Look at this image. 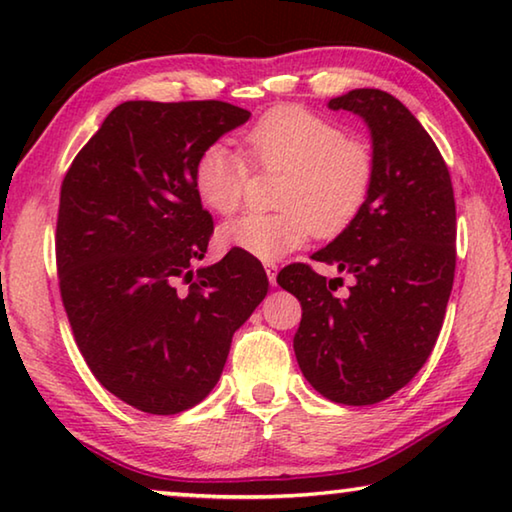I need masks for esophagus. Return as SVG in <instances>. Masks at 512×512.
<instances>
[{
    "mask_svg": "<svg viewBox=\"0 0 512 512\" xmlns=\"http://www.w3.org/2000/svg\"><path fill=\"white\" fill-rule=\"evenodd\" d=\"M264 271H266L268 282H271L273 287H275V284H277V264L275 262H266L264 264Z\"/></svg>",
    "mask_w": 512,
    "mask_h": 512,
    "instance_id": "esophagus-1",
    "label": "esophagus"
}]
</instances>
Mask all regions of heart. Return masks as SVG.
Here are the masks:
<instances>
[{
  "label": "heart",
  "mask_w": 512,
  "mask_h": 512,
  "mask_svg": "<svg viewBox=\"0 0 512 512\" xmlns=\"http://www.w3.org/2000/svg\"><path fill=\"white\" fill-rule=\"evenodd\" d=\"M257 167L284 171L275 214H244L221 225L225 248L280 259L314 235L334 237L357 219L375 185L370 144L348 137L336 121L300 106H277L244 135ZM198 201L216 214L244 203L248 160L225 144H210L194 162Z\"/></svg>",
  "instance_id": "obj_1"
}]
</instances>
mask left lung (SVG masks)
Masks as SVG:
<instances>
[{"label":"left lung","instance_id":"8db88e82","mask_svg":"<svg viewBox=\"0 0 512 512\" xmlns=\"http://www.w3.org/2000/svg\"><path fill=\"white\" fill-rule=\"evenodd\" d=\"M363 117L375 185L368 203L311 259L352 277L327 280L289 264L277 284L300 300L293 350L302 375L336 404L368 406L404 388L427 363L445 320L456 268V203L449 169L411 110L363 88L327 103Z\"/></svg>","mask_w":512,"mask_h":512}]
</instances>
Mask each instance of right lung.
Returning a JSON list of instances; mask_svg holds the SVG:
<instances>
[{"label": "right lung", "instance_id": "right-lung-1", "mask_svg": "<svg viewBox=\"0 0 512 512\" xmlns=\"http://www.w3.org/2000/svg\"><path fill=\"white\" fill-rule=\"evenodd\" d=\"M248 117L225 101H126L60 187L56 266L74 341L99 384L144 413L207 397L268 291L244 250L192 271L214 232L194 162Z\"/></svg>", "mask_w": 512, "mask_h": 512}]
</instances>
